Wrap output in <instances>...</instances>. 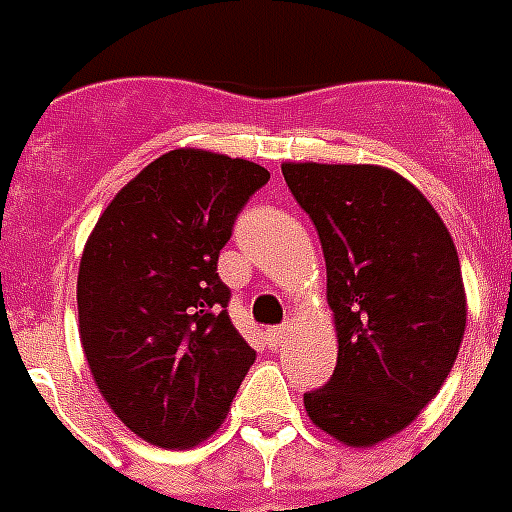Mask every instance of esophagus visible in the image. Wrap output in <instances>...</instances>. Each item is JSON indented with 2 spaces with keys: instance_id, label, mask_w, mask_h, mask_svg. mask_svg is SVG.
Returning a JSON list of instances; mask_svg holds the SVG:
<instances>
[{
  "instance_id": "1",
  "label": "esophagus",
  "mask_w": 512,
  "mask_h": 512,
  "mask_svg": "<svg viewBox=\"0 0 512 512\" xmlns=\"http://www.w3.org/2000/svg\"><path fill=\"white\" fill-rule=\"evenodd\" d=\"M281 337H284V327L265 329V340H268V345H271V348H279Z\"/></svg>"
}]
</instances>
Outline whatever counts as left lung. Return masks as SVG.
<instances>
[{
  "label": "left lung",
  "mask_w": 512,
  "mask_h": 512,
  "mask_svg": "<svg viewBox=\"0 0 512 512\" xmlns=\"http://www.w3.org/2000/svg\"><path fill=\"white\" fill-rule=\"evenodd\" d=\"M281 172L319 231L340 342L305 412L342 444H380L452 372L468 316L460 257L430 201L396 172L313 162Z\"/></svg>",
  "instance_id": "left-lung-1"
}]
</instances>
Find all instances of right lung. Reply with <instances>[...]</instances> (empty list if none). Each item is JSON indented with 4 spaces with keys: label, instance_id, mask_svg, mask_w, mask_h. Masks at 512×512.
<instances>
[{
    "label": "right lung",
    "instance_id": "obj_1",
    "mask_svg": "<svg viewBox=\"0 0 512 512\" xmlns=\"http://www.w3.org/2000/svg\"><path fill=\"white\" fill-rule=\"evenodd\" d=\"M268 180L260 164L177 148L116 193L84 247V356L108 406L148 444L188 449L215 433L255 364L217 257Z\"/></svg>",
    "mask_w": 512,
    "mask_h": 512
}]
</instances>
